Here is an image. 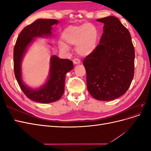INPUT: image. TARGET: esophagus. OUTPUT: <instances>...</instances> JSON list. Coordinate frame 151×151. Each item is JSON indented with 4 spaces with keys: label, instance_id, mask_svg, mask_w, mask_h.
I'll list each match as a JSON object with an SVG mask.
<instances>
[{
    "label": "esophagus",
    "instance_id": "obj_1",
    "mask_svg": "<svg viewBox=\"0 0 151 151\" xmlns=\"http://www.w3.org/2000/svg\"><path fill=\"white\" fill-rule=\"evenodd\" d=\"M73 63H74V65H77V64H80L81 61L77 58H75L74 60H73Z\"/></svg>",
    "mask_w": 151,
    "mask_h": 151
}]
</instances>
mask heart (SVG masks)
<instances>
[{"instance_id":"heart-1","label":"heart","mask_w":151,"mask_h":151,"mask_svg":"<svg viewBox=\"0 0 151 151\" xmlns=\"http://www.w3.org/2000/svg\"><path fill=\"white\" fill-rule=\"evenodd\" d=\"M62 37L65 44L59 42V48L68 51L67 45H76V51L81 57H88L93 53L98 46L99 32L98 28L91 23L70 25L63 31Z\"/></svg>"}]
</instances>
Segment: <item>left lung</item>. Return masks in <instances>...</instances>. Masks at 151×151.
I'll list each match as a JSON object with an SVG mask.
<instances>
[{
	"label": "left lung",
	"instance_id": "1",
	"mask_svg": "<svg viewBox=\"0 0 151 151\" xmlns=\"http://www.w3.org/2000/svg\"><path fill=\"white\" fill-rule=\"evenodd\" d=\"M103 33L93 53L86 57L87 88L99 101H111L124 94L134 74L135 52L130 32L115 16L96 20Z\"/></svg>",
	"mask_w": 151,
	"mask_h": 151
}]
</instances>
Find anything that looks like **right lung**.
I'll return each mask as SVG.
<instances>
[{
    "label": "right lung",
    "mask_w": 151,
    "mask_h": 151,
    "mask_svg": "<svg viewBox=\"0 0 151 151\" xmlns=\"http://www.w3.org/2000/svg\"><path fill=\"white\" fill-rule=\"evenodd\" d=\"M58 22L56 19L36 20L21 31L14 48V70L17 83L27 97L38 103H50L60 99L64 93L66 74L74 68L71 60L53 55L50 60L47 80L42 86L32 88L22 80L21 63L29 46L36 38H52V26Z\"/></svg>",
    "instance_id": "right-lung-1"
}]
</instances>
